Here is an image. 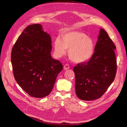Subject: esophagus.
<instances>
[{"mask_svg": "<svg viewBox=\"0 0 127 127\" xmlns=\"http://www.w3.org/2000/svg\"><path fill=\"white\" fill-rule=\"evenodd\" d=\"M69 68V65L68 64H65L64 66V69L65 70H68Z\"/></svg>", "mask_w": 127, "mask_h": 127, "instance_id": "obj_1", "label": "esophagus"}]
</instances>
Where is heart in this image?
<instances>
[{"instance_id": "obj_1", "label": "heart", "mask_w": 127, "mask_h": 127, "mask_svg": "<svg viewBox=\"0 0 127 127\" xmlns=\"http://www.w3.org/2000/svg\"><path fill=\"white\" fill-rule=\"evenodd\" d=\"M54 48L57 55L61 57L68 50L70 59L76 63L85 62L93 54V41L85 33L79 31L64 33L61 39L57 38L54 42Z\"/></svg>"}]
</instances>
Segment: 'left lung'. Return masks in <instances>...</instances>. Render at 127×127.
Here are the masks:
<instances>
[{
	"label": "left lung",
	"mask_w": 127,
	"mask_h": 127,
	"mask_svg": "<svg viewBox=\"0 0 127 127\" xmlns=\"http://www.w3.org/2000/svg\"><path fill=\"white\" fill-rule=\"evenodd\" d=\"M116 48L106 32L101 29L91 58L74 68L76 94L79 98L84 101L99 98L112 83L117 68Z\"/></svg>",
	"instance_id": "left-lung-1"
}]
</instances>
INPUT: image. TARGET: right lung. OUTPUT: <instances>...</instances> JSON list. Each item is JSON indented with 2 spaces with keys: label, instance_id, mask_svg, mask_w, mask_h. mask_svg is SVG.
<instances>
[{
  "label": "right lung",
  "instance_id": "1",
  "mask_svg": "<svg viewBox=\"0 0 127 127\" xmlns=\"http://www.w3.org/2000/svg\"><path fill=\"white\" fill-rule=\"evenodd\" d=\"M51 39L39 24L28 26L19 36L11 53L14 78L30 96L48 95L63 66L51 56Z\"/></svg>",
  "mask_w": 127,
  "mask_h": 127
}]
</instances>
